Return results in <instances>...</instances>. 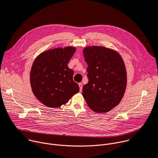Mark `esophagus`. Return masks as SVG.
<instances>
[{
  "mask_svg": "<svg viewBox=\"0 0 158 158\" xmlns=\"http://www.w3.org/2000/svg\"><path fill=\"white\" fill-rule=\"evenodd\" d=\"M79 88H80V91L81 92L82 91V83H79Z\"/></svg>",
  "mask_w": 158,
  "mask_h": 158,
  "instance_id": "1",
  "label": "esophagus"
}]
</instances>
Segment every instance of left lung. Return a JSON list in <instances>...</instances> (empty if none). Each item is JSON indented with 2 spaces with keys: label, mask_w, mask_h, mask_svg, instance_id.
<instances>
[{
  "label": "left lung",
  "mask_w": 158,
  "mask_h": 158,
  "mask_svg": "<svg viewBox=\"0 0 158 158\" xmlns=\"http://www.w3.org/2000/svg\"><path fill=\"white\" fill-rule=\"evenodd\" d=\"M83 54L89 81L82 94L93 111H110L120 103L126 89L124 62L117 52L104 47H87Z\"/></svg>",
  "instance_id": "obj_1"
}]
</instances>
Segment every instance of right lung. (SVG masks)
I'll return each mask as SVG.
<instances>
[{
  "label": "right lung",
  "instance_id": "obj_1",
  "mask_svg": "<svg viewBox=\"0 0 158 158\" xmlns=\"http://www.w3.org/2000/svg\"><path fill=\"white\" fill-rule=\"evenodd\" d=\"M76 48H56L40 53L30 72V83L35 97L44 105L57 108L67 103L79 91L73 81L74 71L68 64Z\"/></svg>",
  "mask_w": 158,
  "mask_h": 158
}]
</instances>
